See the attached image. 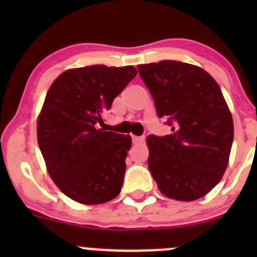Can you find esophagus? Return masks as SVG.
I'll return each instance as SVG.
<instances>
[{
  "instance_id": "1",
  "label": "esophagus",
  "mask_w": 257,
  "mask_h": 257,
  "mask_svg": "<svg viewBox=\"0 0 257 257\" xmlns=\"http://www.w3.org/2000/svg\"><path fill=\"white\" fill-rule=\"evenodd\" d=\"M132 139H133V144H137V145H138V144H143L144 141H145L144 137H133V138H132Z\"/></svg>"
}]
</instances>
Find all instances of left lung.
<instances>
[{
	"label": "left lung",
	"instance_id": "left-lung-1",
	"mask_svg": "<svg viewBox=\"0 0 257 257\" xmlns=\"http://www.w3.org/2000/svg\"><path fill=\"white\" fill-rule=\"evenodd\" d=\"M159 118L172 134L149 136L148 168L160 193L193 201L224 175L234 139V121L216 80L203 68L179 61L139 64Z\"/></svg>",
	"mask_w": 257,
	"mask_h": 257
}]
</instances>
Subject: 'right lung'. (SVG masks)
I'll use <instances>...</instances> for the list:
<instances>
[{
    "label": "right lung",
    "instance_id": "add662e5",
    "mask_svg": "<svg viewBox=\"0 0 257 257\" xmlns=\"http://www.w3.org/2000/svg\"><path fill=\"white\" fill-rule=\"evenodd\" d=\"M137 73L133 66L95 64L64 71L49 87L37 119L38 145L49 177L77 203L97 205L120 193L132 138L99 125Z\"/></svg>",
    "mask_w": 257,
    "mask_h": 257
}]
</instances>
